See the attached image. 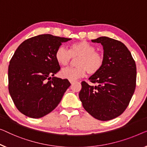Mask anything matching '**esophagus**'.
<instances>
[{"mask_svg": "<svg viewBox=\"0 0 147 147\" xmlns=\"http://www.w3.org/2000/svg\"><path fill=\"white\" fill-rule=\"evenodd\" d=\"M70 82H71V84H73V83H74L75 81H73V80H69Z\"/></svg>", "mask_w": 147, "mask_h": 147, "instance_id": "esophagus-1", "label": "esophagus"}]
</instances>
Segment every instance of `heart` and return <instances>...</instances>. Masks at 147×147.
Wrapping results in <instances>:
<instances>
[{
    "mask_svg": "<svg viewBox=\"0 0 147 147\" xmlns=\"http://www.w3.org/2000/svg\"><path fill=\"white\" fill-rule=\"evenodd\" d=\"M78 57L76 61L77 67L65 68L61 71L60 76L69 80H76L85 75L95 74L100 71L104 64V57L96 51V47L86 41L74 43L70 46L69 51L64 46H60L56 50L55 57L61 66L69 64L71 58Z\"/></svg>",
    "mask_w": 147,
    "mask_h": 147,
    "instance_id": "heart-1",
    "label": "heart"
}]
</instances>
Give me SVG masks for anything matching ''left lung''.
<instances>
[{"label":"left lung","instance_id":"left-lung-1","mask_svg":"<svg viewBox=\"0 0 147 147\" xmlns=\"http://www.w3.org/2000/svg\"><path fill=\"white\" fill-rule=\"evenodd\" d=\"M92 42L102 45L104 64L89 78L96 85L82 82L78 96L88 113L100 121H108L121 115L129 104L136 86V65L121 41L100 37Z\"/></svg>","mask_w":147,"mask_h":147}]
</instances>
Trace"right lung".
I'll return each instance as SVG.
<instances>
[{"label": "right lung", "instance_id": "right-lung-1", "mask_svg": "<svg viewBox=\"0 0 147 147\" xmlns=\"http://www.w3.org/2000/svg\"><path fill=\"white\" fill-rule=\"evenodd\" d=\"M71 38L43 34L25 40L8 66V90L17 109L31 118H40L58 106L71 83L55 76L60 71L56 50Z\"/></svg>", "mask_w": 147, "mask_h": 147}]
</instances>
